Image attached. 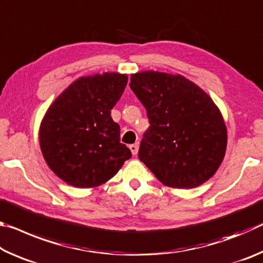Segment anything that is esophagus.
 Returning a JSON list of instances; mask_svg holds the SVG:
<instances>
[{
	"label": "esophagus",
	"mask_w": 263,
	"mask_h": 263,
	"mask_svg": "<svg viewBox=\"0 0 263 263\" xmlns=\"http://www.w3.org/2000/svg\"><path fill=\"white\" fill-rule=\"evenodd\" d=\"M130 149H131V153L133 155H137L138 153V149H139V144H133L130 146Z\"/></svg>",
	"instance_id": "esophagus-1"
}]
</instances>
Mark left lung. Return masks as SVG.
<instances>
[{
  "label": "left lung",
  "instance_id": "1",
  "mask_svg": "<svg viewBox=\"0 0 263 263\" xmlns=\"http://www.w3.org/2000/svg\"><path fill=\"white\" fill-rule=\"evenodd\" d=\"M130 87L147 111L149 127L138 157L162 184L191 189L215 175L228 146V130L215 102L180 74L146 70Z\"/></svg>",
  "mask_w": 263,
  "mask_h": 263
}]
</instances>
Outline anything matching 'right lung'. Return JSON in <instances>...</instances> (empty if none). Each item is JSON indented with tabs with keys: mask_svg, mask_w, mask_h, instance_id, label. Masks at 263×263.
<instances>
[{
	"mask_svg": "<svg viewBox=\"0 0 263 263\" xmlns=\"http://www.w3.org/2000/svg\"><path fill=\"white\" fill-rule=\"evenodd\" d=\"M127 75L106 72L81 77L47 109L39 144L47 166L75 188H95L114 177L131 151L121 144L111 110L121 99Z\"/></svg>",
	"mask_w": 263,
	"mask_h": 263,
	"instance_id": "1",
	"label": "right lung"
}]
</instances>
